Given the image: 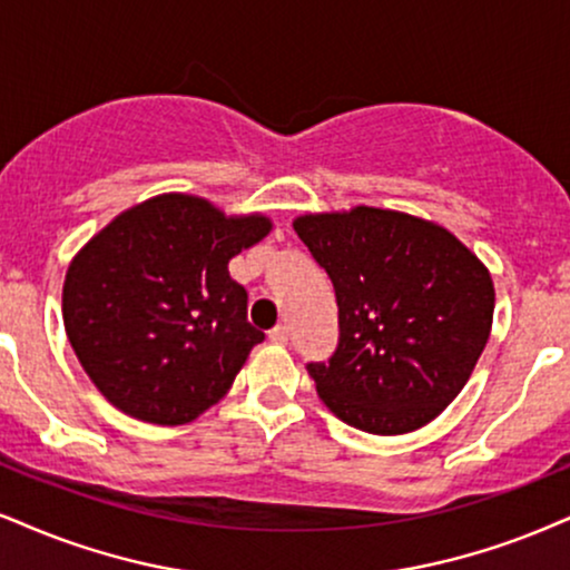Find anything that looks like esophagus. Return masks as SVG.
Wrapping results in <instances>:
<instances>
[{"label":"esophagus","instance_id":"1","mask_svg":"<svg viewBox=\"0 0 570 570\" xmlns=\"http://www.w3.org/2000/svg\"><path fill=\"white\" fill-rule=\"evenodd\" d=\"M269 341H272V343H279V346H283V343H287V327H285V325L272 327V330H269Z\"/></svg>","mask_w":570,"mask_h":570}]
</instances>
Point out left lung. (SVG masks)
Wrapping results in <instances>:
<instances>
[{
  "label": "left lung",
  "instance_id": "obj_1",
  "mask_svg": "<svg viewBox=\"0 0 570 570\" xmlns=\"http://www.w3.org/2000/svg\"><path fill=\"white\" fill-rule=\"evenodd\" d=\"M293 229L333 279L341 338L308 375L335 417L375 435L417 431L465 389L494 320V283L441 224L354 206Z\"/></svg>",
  "mask_w": 570,
  "mask_h": 570
}]
</instances>
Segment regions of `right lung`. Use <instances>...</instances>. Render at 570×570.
Segmentation results:
<instances>
[{
  "label": "right lung",
  "instance_id": "add662e5",
  "mask_svg": "<svg viewBox=\"0 0 570 570\" xmlns=\"http://www.w3.org/2000/svg\"><path fill=\"white\" fill-rule=\"evenodd\" d=\"M269 232L264 214L227 216L198 195L164 193L121 210L76 253L62 322L116 410L185 425L229 391L264 333L245 320L248 293L227 266Z\"/></svg>",
  "mask_w": 570,
  "mask_h": 570
}]
</instances>
